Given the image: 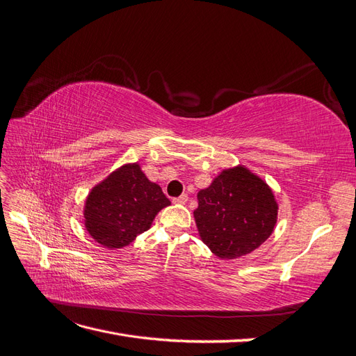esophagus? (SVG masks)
<instances>
[{
	"instance_id": "1",
	"label": "esophagus",
	"mask_w": 356,
	"mask_h": 356,
	"mask_svg": "<svg viewBox=\"0 0 356 356\" xmlns=\"http://www.w3.org/2000/svg\"><path fill=\"white\" fill-rule=\"evenodd\" d=\"M172 202H174V203H178V204H186V203L188 202V196H187V195H181L179 197L172 199Z\"/></svg>"
}]
</instances>
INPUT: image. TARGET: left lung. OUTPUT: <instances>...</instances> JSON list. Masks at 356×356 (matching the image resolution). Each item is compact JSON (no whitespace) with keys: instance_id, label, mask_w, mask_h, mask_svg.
I'll return each instance as SVG.
<instances>
[{"instance_id":"left-lung-1","label":"left lung","mask_w":356,"mask_h":356,"mask_svg":"<svg viewBox=\"0 0 356 356\" xmlns=\"http://www.w3.org/2000/svg\"><path fill=\"white\" fill-rule=\"evenodd\" d=\"M197 200L193 215L199 236L221 260L255 251L275 230L279 207L273 190L243 165L222 169Z\"/></svg>"}]
</instances>
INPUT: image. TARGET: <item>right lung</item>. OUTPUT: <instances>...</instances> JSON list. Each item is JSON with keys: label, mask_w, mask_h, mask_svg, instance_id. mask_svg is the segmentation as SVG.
I'll return each instance as SVG.
<instances>
[{"label": "right lung", "mask_w": 356, "mask_h": 356, "mask_svg": "<svg viewBox=\"0 0 356 356\" xmlns=\"http://www.w3.org/2000/svg\"><path fill=\"white\" fill-rule=\"evenodd\" d=\"M170 200L152 182L139 163H124L96 184L86 197L84 227L108 250L127 246L147 232Z\"/></svg>", "instance_id": "1"}]
</instances>
